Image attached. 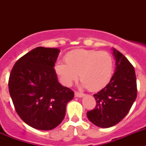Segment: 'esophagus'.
Listing matches in <instances>:
<instances>
[{"label": "esophagus", "instance_id": "34e87169", "mask_svg": "<svg viewBox=\"0 0 146 146\" xmlns=\"http://www.w3.org/2000/svg\"><path fill=\"white\" fill-rule=\"evenodd\" d=\"M84 95V94H82V93L80 92H77V91H76V92L74 93V96H75V97H82V96H83Z\"/></svg>", "mask_w": 146, "mask_h": 146}]
</instances>
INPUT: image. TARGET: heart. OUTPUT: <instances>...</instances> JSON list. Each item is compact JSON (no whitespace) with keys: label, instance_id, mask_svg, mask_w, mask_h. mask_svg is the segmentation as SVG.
<instances>
[{"label":"heart","instance_id":"1","mask_svg":"<svg viewBox=\"0 0 146 146\" xmlns=\"http://www.w3.org/2000/svg\"><path fill=\"white\" fill-rule=\"evenodd\" d=\"M65 63L55 65L56 74L65 86L78 79L89 91H98L106 87L113 75L114 60L108 51L77 49L67 52Z\"/></svg>","mask_w":146,"mask_h":146}]
</instances>
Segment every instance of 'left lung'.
Returning <instances> with one entry per match:
<instances>
[{"label": "left lung", "mask_w": 146, "mask_h": 146, "mask_svg": "<svg viewBox=\"0 0 146 146\" xmlns=\"http://www.w3.org/2000/svg\"><path fill=\"white\" fill-rule=\"evenodd\" d=\"M115 68L106 87L94 95L96 104L87 112L89 121L108 128L119 123L131 109L137 97V80L134 66L122 53L113 49Z\"/></svg>", "instance_id": "8db88e82"}]
</instances>
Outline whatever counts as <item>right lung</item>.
I'll return each mask as SVG.
<instances>
[{"mask_svg":"<svg viewBox=\"0 0 146 146\" xmlns=\"http://www.w3.org/2000/svg\"><path fill=\"white\" fill-rule=\"evenodd\" d=\"M60 50L38 47L17 60L9 79L16 112L25 123L50 130L64 120L66 104L74 91L58 81L54 66Z\"/></svg>","mask_w":146,"mask_h":146,"instance_id":"1","label":"right lung"}]
</instances>
